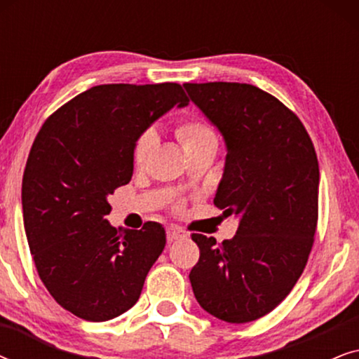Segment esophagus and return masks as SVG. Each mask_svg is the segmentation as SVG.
I'll use <instances>...</instances> for the list:
<instances>
[{
	"label": "esophagus",
	"instance_id": "34e87169",
	"mask_svg": "<svg viewBox=\"0 0 359 359\" xmlns=\"http://www.w3.org/2000/svg\"><path fill=\"white\" fill-rule=\"evenodd\" d=\"M166 235H168V240H171V242H173V240H181V238L188 237V235H186L183 230H180V229H176V227H168V229H166Z\"/></svg>",
	"mask_w": 359,
	"mask_h": 359
}]
</instances>
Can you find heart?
Segmentation results:
<instances>
[{
  "label": "heart",
  "instance_id": "obj_1",
  "mask_svg": "<svg viewBox=\"0 0 359 359\" xmlns=\"http://www.w3.org/2000/svg\"><path fill=\"white\" fill-rule=\"evenodd\" d=\"M176 137H178L186 151L199 149V147L208 144H217V135H215L212 127L201 119H191L180 124L178 129H176ZM156 144H158V134H156L155 129H147L142 132L134 145L135 166L140 168L149 161Z\"/></svg>",
  "mask_w": 359,
  "mask_h": 359
}]
</instances>
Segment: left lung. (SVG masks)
Masks as SVG:
<instances>
[{"instance_id": "8db88e82", "label": "left lung", "mask_w": 359, "mask_h": 359, "mask_svg": "<svg viewBox=\"0 0 359 359\" xmlns=\"http://www.w3.org/2000/svg\"><path fill=\"white\" fill-rule=\"evenodd\" d=\"M189 100L222 135L225 165L214 204L238 219L222 243L201 250L189 281L199 306L229 323L266 316L301 278L317 227L318 161L297 116L247 83H186Z\"/></svg>"}]
</instances>
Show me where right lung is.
<instances>
[{"instance_id":"add662e5","label":"right lung","mask_w":359,"mask_h":359,"mask_svg":"<svg viewBox=\"0 0 359 359\" xmlns=\"http://www.w3.org/2000/svg\"><path fill=\"white\" fill-rule=\"evenodd\" d=\"M188 104L178 83L100 85L39 130L22 178L24 229L47 291L76 317L106 322L139 301L165 229L112 227L107 198L130 181L142 132Z\"/></svg>"}]
</instances>
